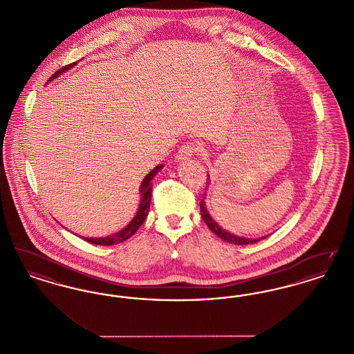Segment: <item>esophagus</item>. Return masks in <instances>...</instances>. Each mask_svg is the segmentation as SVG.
Returning <instances> with one entry per match:
<instances>
[{
  "label": "esophagus",
  "mask_w": 354,
  "mask_h": 354,
  "mask_svg": "<svg viewBox=\"0 0 354 354\" xmlns=\"http://www.w3.org/2000/svg\"><path fill=\"white\" fill-rule=\"evenodd\" d=\"M199 146L198 145H194V143H187L185 146L180 147V150L176 153V160L178 162H182L185 159H189L192 155H195L196 152L199 151Z\"/></svg>",
  "instance_id": "1"
}]
</instances>
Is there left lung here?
<instances>
[{
  "label": "left lung",
  "instance_id": "obj_1",
  "mask_svg": "<svg viewBox=\"0 0 354 354\" xmlns=\"http://www.w3.org/2000/svg\"><path fill=\"white\" fill-rule=\"evenodd\" d=\"M207 185H209V176H208V183H207ZM207 188H208V185H207ZM204 199H205V198H203V201L201 202V215H202L204 223L207 224V227H208L215 235L219 236L221 240H224V241H227V243H231V244H236V245H248V244L257 243V241H260V240L268 237V235H267L252 239V237H244V236L235 235V234H232V232H228L227 230H224L223 227H220L219 224L211 216V214L208 212V208H207V205H205Z\"/></svg>",
  "mask_w": 354,
  "mask_h": 354
}]
</instances>
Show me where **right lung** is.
Instances as JSON below:
<instances>
[{"mask_svg": "<svg viewBox=\"0 0 354 354\" xmlns=\"http://www.w3.org/2000/svg\"><path fill=\"white\" fill-rule=\"evenodd\" d=\"M77 62H74L73 65H68L66 68H62L58 70L49 81H53L54 78H58L62 73H65L73 66H75ZM163 165H158L155 169H152L143 179L142 185L139 187V195H140V201H139V205H138V211L135 212L134 218L130 220V223L123 227L122 230H119L118 232H114L111 235L104 236V237H84V236H80L81 239H84L86 241L91 243V244H97V245H114V244H119L126 241L129 237L134 235L135 232L138 231V228L143 224V221L147 218L149 215V209H150V204H151V191H152V179L153 176L163 169Z\"/></svg>", "mask_w": 354, "mask_h": 354, "instance_id": "add662e5", "label": "right lung"}]
</instances>
